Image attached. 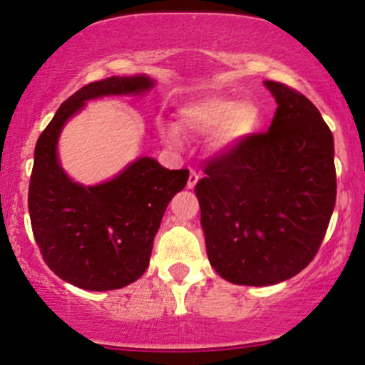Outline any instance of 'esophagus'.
I'll list each match as a JSON object with an SVG mask.
<instances>
[{
  "mask_svg": "<svg viewBox=\"0 0 365 365\" xmlns=\"http://www.w3.org/2000/svg\"><path fill=\"white\" fill-rule=\"evenodd\" d=\"M197 182H199V175H197V171L190 170V175H188L187 187H188V188H194V187L197 185Z\"/></svg>",
  "mask_w": 365,
  "mask_h": 365,
  "instance_id": "1",
  "label": "esophagus"
}]
</instances>
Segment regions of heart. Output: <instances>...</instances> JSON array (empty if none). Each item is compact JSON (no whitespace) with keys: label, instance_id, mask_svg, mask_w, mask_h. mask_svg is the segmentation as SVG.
Instances as JSON below:
<instances>
[{"label":"heart","instance_id":"obj_1","mask_svg":"<svg viewBox=\"0 0 365 365\" xmlns=\"http://www.w3.org/2000/svg\"><path fill=\"white\" fill-rule=\"evenodd\" d=\"M182 127L192 133H211L217 130L216 148L232 149L242 144L261 125V111L255 104L233 98H207L187 104L180 111ZM159 132L166 144L180 148L182 135L177 125L163 121Z\"/></svg>","mask_w":365,"mask_h":365}]
</instances>
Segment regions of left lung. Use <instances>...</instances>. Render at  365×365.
Masks as SVG:
<instances>
[{"mask_svg": "<svg viewBox=\"0 0 365 365\" xmlns=\"http://www.w3.org/2000/svg\"><path fill=\"white\" fill-rule=\"evenodd\" d=\"M273 123L209 161L195 195L211 266L226 282L269 287L312 261L336 200L333 133L319 110L279 82Z\"/></svg>", "mask_w": 365, "mask_h": 365, "instance_id": "8db88e82", "label": "left lung"}]
</instances>
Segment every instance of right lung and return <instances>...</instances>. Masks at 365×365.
Returning a JSON list of instances; mask_svg holds the SVG:
<instances>
[{"label":"right lung","instance_id":"right-lung-1","mask_svg":"<svg viewBox=\"0 0 365 365\" xmlns=\"http://www.w3.org/2000/svg\"><path fill=\"white\" fill-rule=\"evenodd\" d=\"M153 87L144 73L83 86L58 108L37 139L29 185L32 232L49 269L82 290H116L145 273L163 215L187 185L188 170H166L144 156L108 182L86 187L61 168L58 139L87 101L142 96Z\"/></svg>","mask_w":365,"mask_h":365}]
</instances>
